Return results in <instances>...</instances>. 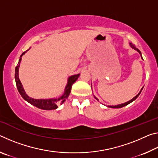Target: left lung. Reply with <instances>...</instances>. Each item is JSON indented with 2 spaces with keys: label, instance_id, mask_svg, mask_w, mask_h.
I'll list each match as a JSON object with an SVG mask.
<instances>
[{
  "label": "left lung",
  "instance_id": "obj_1",
  "mask_svg": "<svg viewBox=\"0 0 158 158\" xmlns=\"http://www.w3.org/2000/svg\"><path fill=\"white\" fill-rule=\"evenodd\" d=\"M130 47L132 48V49H135V50H137V52L140 53V55H141V58H142V56H141V52L137 48H136L135 47V46L134 44H132V43H130ZM143 59V58H142ZM142 89H143V88L142 89H141V91L138 93V94L135 96V98H133L132 100H130V101H128V102H125V103H123V104H121V105H115V106H108L109 107H110V108H121V107H123V106H126V105H129L130 103H131V102H132L134 101V100H135L136 99H137V98H138V96L140 95V93H141V90H142ZM95 97V96H94ZM95 98L96 99V100H97L98 101V98H96L95 97Z\"/></svg>",
  "mask_w": 158,
  "mask_h": 158
}]
</instances>
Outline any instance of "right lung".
Here are the masks:
<instances>
[{"label": "right lung", "instance_id": "1", "mask_svg": "<svg viewBox=\"0 0 158 158\" xmlns=\"http://www.w3.org/2000/svg\"><path fill=\"white\" fill-rule=\"evenodd\" d=\"M27 51H26V52H23L22 54L21 55L19 60V63L17 64V65L16 66V68H15V78L16 85H17L19 93H20L21 97L24 99L26 101H27L28 102L31 104V105L36 106L37 108L44 109V110H53V109H57L58 104L59 102H61L60 104H63L64 102L65 101L66 99L68 98L69 93L71 92L72 85H73L74 83L77 81V79H78V77H79L80 74H75V75H73L69 77L68 84H67V85L65 89V92H64L63 95L62 96H60V98H52V99H40V100L30 98L27 94H26L24 89H23V85L21 84L19 79V73H18L20 63L21 60V56H22L23 54H25V53L27 52Z\"/></svg>", "mask_w": 158, "mask_h": 158}]
</instances>
